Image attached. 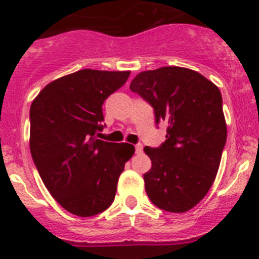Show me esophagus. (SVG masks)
Instances as JSON below:
<instances>
[{
  "label": "esophagus",
  "mask_w": 259,
  "mask_h": 259,
  "mask_svg": "<svg viewBox=\"0 0 259 259\" xmlns=\"http://www.w3.org/2000/svg\"><path fill=\"white\" fill-rule=\"evenodd\" d=\"M142 152H143V146H142V144H137V146H135V153H142Z\"/></svg>",
  "instance_id": "esophagus-1"
}]
</instances>
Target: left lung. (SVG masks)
I'll return each mask as SVG.
<instances>
[{"label": "left lung", "instance_id": "8db88e82", "mask_svg": "<svg viewBox=\"0 0 259 259\" xmlns=\"http://www.w3.org/2000/svg\"><path fill=\"white\" fill-rule=\"evenodd\" d=\"M130 89L167 125L159 148L146 147L152 167L143 175L149 199L158 208L183 213L206 197L213 184L228 129L220 89L194 70L163 66L142 71Z\"/></svg>", "mask_w": 259, "mask_h": 259}]
</instances>
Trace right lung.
<instances>
[{"label":"right lung","instance_id":"obj_1","mask_svg":"<svg viewBox=\"0 0 259 259\" xmlns=\"http://www.w3.org/2000/svg\"><path fill=\"white\" fill-rule=\"evenodd\" d=\"M130 71L83 69L51 81L30 106V153L43 184L67 212L91 217L115 199L134 154L129 143L97 139L102 105Z\"/></svg>","mask_w":259,"mask_h":259}]
</instances>
